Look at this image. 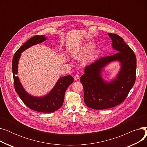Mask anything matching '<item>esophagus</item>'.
Listing matches in <instances>:
<instances>
[{"label":"esophagus","instance_id":"34e87169","mask_svg":"<svg viewBox=\"0 0 147 147\" xmlns=\"http://www.w3.org/2000/svg\"><path fill=\"white\" fill-rule=\"evenodd\" d=\"M79 75H78V74H76V75H75L74 76V80H78L79 79Z\"/></svg>","mask_w":147,"mask_h":147}]
</instances>
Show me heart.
Wrapping results in <instances>:
<instances>
[{
	"instance_id": "heart-1",
	"label": "heart",
	"mask_w": 147,
	"mask_h": 147,
	"mask_svg": "<svg viewBox=\"0 0 147 147\" xmlns=\"http://www.w3.org/2000/svg\"><path fill=\"white\" fill-rule=\"evenodd\" d=\"M95 45L94 43H89L84 44L74 53V57L77 58H80L86 57V61H90L96 58L99 55V51L94 49Z\"/></svg>"
}]
</instances>
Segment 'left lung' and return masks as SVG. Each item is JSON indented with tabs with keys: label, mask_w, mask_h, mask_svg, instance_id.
I'll return each instance as SVG.
<instances>
[{
	"label": "left lung",
	"mask_w": 147,
	"mask_h": 147,
	"mask_svg": "<svg viewBox=\"0 0 147 147\" xmlns=\"http://www.w3.org/2000/svg\"><path fill=\"white\" fill-rule=\"evenodd\" d=\"M113 47L117 51L112 55L99 58L85 67L80 78L84 90V101L92 109H110L125 101L136 80V58L133 50L116 34L109 33ZM118 60L122 68L116 80L106 83L100 71L106 64Z\"/></svg>",
	"instance_id": "8db88e82"
}]
</instances>
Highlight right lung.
<instances>
[{
    "instance_id": "right-lung-1",
    "label": "right lung",
    "mask_w": 147,
    "mask_h": 147,
    "mask_svg": "<svg viewBox=\"0 0 147 147\" xmlns=\"http://www.w3.org/2000/svg\"><path fill=\"white\" fill-rule=\"evenodd\" d=\"M46 40L44 35L36 36L27 40L15 53L12 59V69L15 90L20 98L28 108L40 113H52L58 110L63 105L65 92L67 88L73 82L74 79L70 75L61 77L56 85L49 94L42 98H36L28 95L22 88L17 76L18 63L21 53L34 45L42 43Z\"/></svg>"
}]
</instances>
